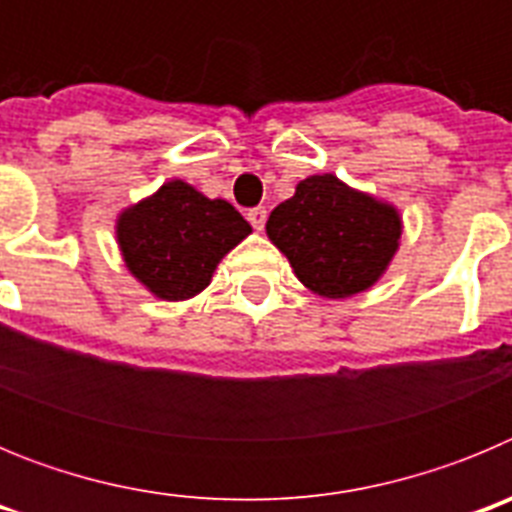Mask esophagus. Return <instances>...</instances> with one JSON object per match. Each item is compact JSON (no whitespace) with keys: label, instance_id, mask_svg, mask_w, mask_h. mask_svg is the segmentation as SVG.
Instances as JSON below:
<instances>
[{"label":"esophagus","instance_id":"1","mask_svg":"<svg viewBox=\"0 0 512 512\" xmlns=\"http://www.w3.org/2000/svg\"><path fill=\"white\" fill-rule=\"evenodd\" d=\"M248 223H251L256 230H264L266 207H253V210H248Z\"/></svg>","mask_w":512,"mask_h":512}]
</instances>
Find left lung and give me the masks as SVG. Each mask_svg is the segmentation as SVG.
<instances>
[{
    "instance_id": "left-lung-1",
    "label": "left lung",
    "mask_w": 512,
    "mask_h": 512,
    "mask_svg": "<svg viewBox=\"0 0 512 512\" xmlns=\"http://www.w3.org/2000/svg\"><path fill=\"white\" fill-rule=\"evenodd\" d=\"M266 235L315 295L341 300L372 287L400 246L402 223L392 205L338 182L307 176L266 220Z\"/></svg>"
}]
</instances>
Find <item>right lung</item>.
Listing matches in <instances>:
<instances>
[{"instance_id":"obj_1","label":"right lung","mask_w":512,"mask_h":512,"mask_svg":"<svg viewBox=\"0 0 512 512\" xmlns=\"http://www.w3.org/2000/svg\"><path fill=\"white\" fill-rule=\"evenodd\" d=\"M251 225L225 200H207L187 182L164 184L117 220L122 259L161 300H189L210 284L212 271Z\"/></svg>"}]
</instances>
